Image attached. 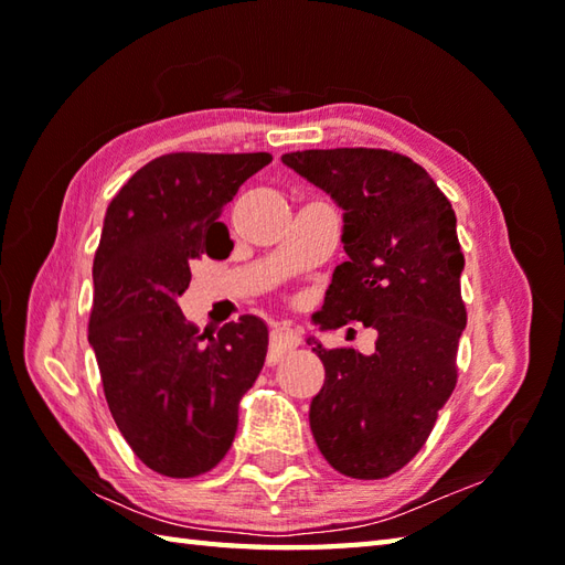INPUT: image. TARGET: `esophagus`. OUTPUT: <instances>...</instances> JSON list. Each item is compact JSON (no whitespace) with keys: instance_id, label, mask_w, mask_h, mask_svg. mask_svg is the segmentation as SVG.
<instances>
[{"instance_id":"1","label":"esophagus","mask_w":565,"mask_h":565,"mask_svg":"<svg viewBox=\"0 0 565 565\" xmlns=\"http://www.w3.org/2000/svg\"><path fill=\"white\" fill-rule=\"evenodd\" d=\"M298 342H301V332H298L294 326H289V322H284V326H276L271 330V342H269L267 362L276 364L286 352L294 350Z\"/></svg>"}]
</instances>
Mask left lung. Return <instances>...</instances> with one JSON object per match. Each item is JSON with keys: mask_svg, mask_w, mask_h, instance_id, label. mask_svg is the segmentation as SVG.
Instances as JSON below:
<instances>
[{"mask_svg": "<svg viewBox=\"0 0 565 565\" xmlns=\"http://www.w3.org/2000/svg\"><path fill=\"white\" fill-rule=\"evenodd\" d=\"M281 162L344 211L347 262L316 326L364 322L379 332L374 354L316 342L326 383L310 403V429L334 471L376 481L423 449L456 386L466 328L456 215L435 179L401 152L303 150Z\"/></svg>", "mask_w": 565, "mask_h": 565, "instance_id": "obj_1", "label": "left lung"}]
</instances>
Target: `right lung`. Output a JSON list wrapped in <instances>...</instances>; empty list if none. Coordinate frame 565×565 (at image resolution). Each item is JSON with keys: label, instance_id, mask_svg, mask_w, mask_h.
Wrapping results in <instances>:
<instances>
[{"label": "right lung", "instance_id": "1", "mask_svg": "<svg viewBox=\"0 0 565 565\" xmlns=\"http://www.w3.org/2000/svg\"><path fill=\"white\" fill-rule=\"evenodd\" d=\"M269 162V152H170L140 167L106 209L89 344L116 427L162 476L194 478L223 459L239 398L264 366L269 332L259 318L199 332L177 298L191 262L231 245L223 206Z\"/></svg>", "mask_w": 565, "mask_h": 565}]
</instances>
